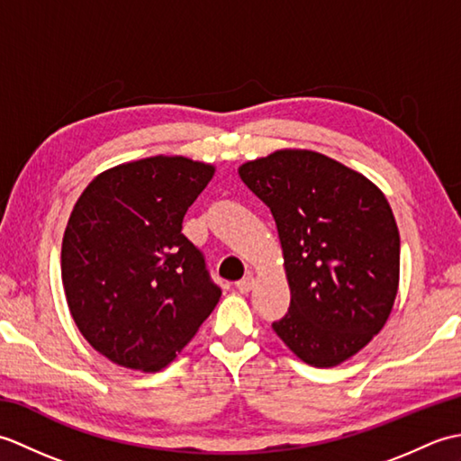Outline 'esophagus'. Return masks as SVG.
<instances>
[{"label":"esophagus","instance_id":"34e87169","mask_svg":"<svg viewBox=\"0 0 461 461\" xmlns=\"http://www.w3.org/2000/svg\"><path fill=\"white\" fill-rule=\"evenodd\" d=\"M253 283H256V279H253L251 276H248V277H243L241 281L236 283V289H238L240 293H249L251 287H253Z\"/></svg>","mask_w":461,"mask_h":461}]
</instances>
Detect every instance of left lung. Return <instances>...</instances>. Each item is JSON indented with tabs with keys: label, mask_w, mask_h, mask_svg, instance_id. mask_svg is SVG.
Returning a JSON list of instances; mask_svg holds the SVG:
<instances>
[{
	"label": "left lung",
	"mask_w": 461,
	"mask_h": 461,
	"mask_svg": "<svg viewBox=\"0 0 461 461\" xmlns=\"http://www.w3.org/2000/svg\"><path fill=\"white\" fill-rule=\"evenodd\" d=\"M271 210L291 289L273 330L317 368L355 357L386 325L400 279V236L366 176L312 150H276L240 166Z\"/></svg>",
	"instance_id": "8db88e82"
}]
</instances>
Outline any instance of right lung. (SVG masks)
<instances>
[{
  "label": "right lung",
  "mask_w": 461,
  "mask_h": 461,
  "mask_svg": "<svg viewBox=\"0 0 461 461\" xmlns=\"http://www.w3.org/2000/svg\"><path fill=\"white\" fill-rule=\"evenodd\" d=\"M213 172L185 156H150L104 170L77 200L61 248L67 305L114 365L168 366L218 305L221 291L182 233Z\"/></svg>",
  "instance_id": "1"
}]
</instances>
